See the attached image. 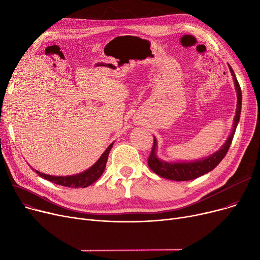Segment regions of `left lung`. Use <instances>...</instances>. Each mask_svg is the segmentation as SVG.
<instances>
[{"label":"left lung","instance_id":"obj_1","mask_svg":"<svg viewBox=\"0 0 260 260\" xmlns=\"http://www.w3.org/2000/svg\"><path fill=\"white\" fill-rule=\"evenodd\" d=\"M231 75L233 76L234 86L237 93V105H236V114L234 117V123L233 128H232L231 134L224 144L218 149L214 154L201 158L194 161H179V162H169L160 159L157 156V140L154 137V145L152 148V153L148 157V167L154 173H156L158 176L163 177L166 179L174 180V181H186V180H193L198 178V177L207 174L211 171H213L220 161L224 158L226 155L230 145L233 140L234 134L236 131V127L238 125V122L240 119V113H241V103H242V94L241 89L239 86L238 81L236 79L234 71L232 70V67L229 65Z\"/></svg>","mask_w":260,"mask_h":260}]
</instances>
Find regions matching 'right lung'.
Masks as SVG:
<instances>
[{
    "mask_svg": "<svg viewBox=\"0 0 260 260\" xmlns=\"http://www.w3.org/2000/svg\"><path fill=\"white\" fill-rule=\"evenodd\" d=\"M113 145H114V142L107 146L104 153L101 155V157L97 160V162H95L93 166H91L89 169L85 170L84 172L76 174V175L51 176V175L41 173L37 170L35 171L40 177H42V178L52 183L60 184L63 186H68V187H87L88 185L92 184L94 181H97L100 178V176L103 174L106 167L108 154L111 152Z\"/></svg>",
    "mask_w": 260,
    "mask_h": 260,
    "instance_id": "add662e5",
    "label": "right lung"
}]
</instances>
